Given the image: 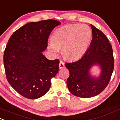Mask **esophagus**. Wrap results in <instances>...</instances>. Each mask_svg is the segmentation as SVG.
Masks as SVG:
<instances>
[{"mask_svg":"<svg viewBox=\"0 0 120 120\" xmlns=\"http://www.w3.org/2000/svg\"><path fill=\"white\" fill-rule=\"evenodd\" d=\"M64 67H65V65H64V62H63V61H60V63H59V68H60V69H61L63 68Z\"/></svg>","mask_w":120,"mask_h":120,"instance_id":"34e87169","label":"esophagus"}]
</instances>
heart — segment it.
Segmentation results:
<instances>
[{"label":"heart","instance_id":"obj_1","mask_svg":"<svg viewBox=\"0 0 120 120\" xmlns=\"http://www.w3.org/2000/svg\"><path fill=\"white\" fill-rule=\"evenodd\" d=\"M91 37V31L86 25L70 24L54 32L52 41L48 44V49L53 56H57L59 50L62 49L64 59L76 60L87 50Z\"/></svg>","mask_w":120,"mask_h":120}]
</instances>
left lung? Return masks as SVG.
<instances>
[{
    "instance_id": "obj_1",
    "label": "left lung",
    "mask_w": 120,
    "mask_h": 120,
    "mask_svg": "<svg viewBox=\"0 0 120 120\" xmlns=\"http://www.w3.org/2000/svg\"><path fill=\"white\" fill-rule=\"evenodd\" d=\"M93 38L84 55L76 61L65 63L70 72L67 80L71 94L81 98H91L100 94L106 87L110 80L114 60L112 45L105 35L91 25ZM94 65L101 70L100 76L90 75V70Z\"/></svg>"
}]
</instances>
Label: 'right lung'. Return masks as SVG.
<instances>
[{"instance_id":"obj_1","label":"right lung","mask_w":120,"mask_h":120,"mask_svg":"<svg viewBox=\"0 0 120 120\" xmlns=\"http://www.w3.org/2000/svg\"><path fill=\"white\" fill-rule=\"evenodd\" d=\"M61 23L48 19L32 22L16 30L8 40L3 56L6 78L16 91L28 99H37L50 89V80L59 69V60L42 54L53 29Z\"/></svg>"}]
</instances>
